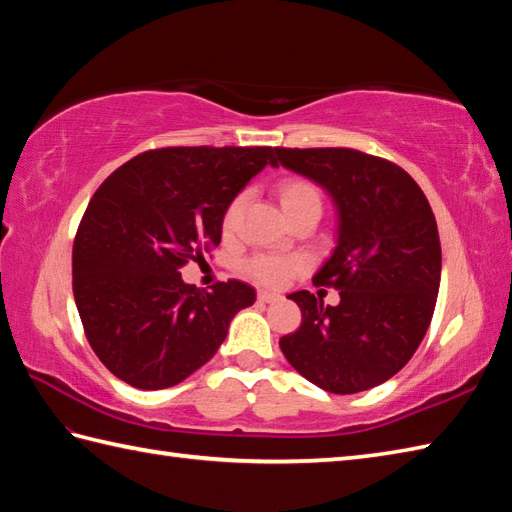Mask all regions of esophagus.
Masks as SVG:
<instances>
[{
  "instance_id": "esophagus-1",
  "label": "esophagus",
  "mask_w": 512,
  "mask_h": 512,
  "mask_svg": "<svg viewBox=\"0 0 512 512\" xmlns=\"http://www.w3.org/2000/svg\"><path fill=\"white\" fill-rule=\"evenodd\" d=\"M277 299H279V295H275V292H266V290H259L257 292V301L259 303H273Z\"/></svg>"
}]
</instances>
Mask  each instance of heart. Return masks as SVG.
Returning a JSON list of instances; mask_svg holds the SVG:
<instances>
[{"label":"heart","mask_w":512,"mask_h":512,"mask_svg":"<svg viewBox=\"0 0 512 512\" xmlns=\"http://www.w3.org/2000/svg\"><path fill=\"white\" fill-rule=\"evenodd\" d=\"M277 198L281 209L292 220H297L299 215L308 211H319L323 206V195L321 189L312 180L303 176H286L277 182ZM244 204H246V193H237L231 202L226 204L222 213V233L224 235H235L239 224H242L244 215ZM306 268V262L297 255H253L246 259L244 273L253 277L255 281L264 286H284L286 281L301 273Z\"/></svg>","instance_id":"1"}]
</instances>
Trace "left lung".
<instances>
[{
    "instance_id": "8db88e82",
    "label": "left lung",
    "mask_w": 512,
    "mask_h": 512,
    "mask_svg": "<svg viewBox=\"0 0 512 512\" xmlns=\"http://www.w3.org/2000/svg\"><path fill=\"white\" fill-rule=\"evenodd\" d=\"M275 154L323 184L341 217L339 244L312 279L339 290L341 303L292 292L301 325L281 336V352L330 394L372 389L409 363L429 330L442 270L436 215L418 182L391 160L347 147H275Z\"/></svg>"
}]
</instances>
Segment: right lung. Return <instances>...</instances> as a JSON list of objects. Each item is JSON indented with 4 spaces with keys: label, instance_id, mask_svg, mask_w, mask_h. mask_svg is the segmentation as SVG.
<instances>
[{
    "label": "right lung",
    "instance_id": "1",
    "mask_svg": "<svg viewBox=\"0 0 512 512\" xmlns=\"http://www.w3.org/2000/svg\"><path fill=\"white\" fill-rule=\"evenodd\" d=\"M273 147H160L103 180L76 228L72 290L99 361L136 389L182 383L211 361L235 314L255 303L244 281L211 292L180 268L222 239V213L275 162Z\"/></svg>",
    "mask_w": 512,
    "mask_h": 512
}]
</instances>
